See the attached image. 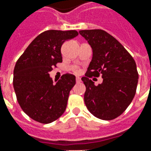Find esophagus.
Returning <instances> with one entry per match:
<instances>
[{
  "label": "esophagus",
  "mask_w": 151,
  "mask_h": 151,
  "mask_svg": "<svg viewBox=\"0 0 151 151\" xmlns=\"http://www.w3.org/2000/svg\"><path fill=\"white\" fill-rule=\"evenodd\" d=\"M81 81H82V80H81V78H80L79 77H77V78H76V82H78V83L81 82Z\"/></svg>",
  "instance_id": "obj_1"
}]
</instances>
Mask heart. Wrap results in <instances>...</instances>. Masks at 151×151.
I'll return each instance as SVG.
<instances>
[{"label": "heart", "mask_w": 151, "mask_h": 151, "mask_svg": "<svg viewBox=\"0 0 151 151\" xmlns=\"http://www.w3.org/2000/svg\"><path fill=\"white\" fill-rule=\"evenodd\" d=\"M76 72H78V71H76Z\"/></svg>", "instance_id": "1"}]
</instances>
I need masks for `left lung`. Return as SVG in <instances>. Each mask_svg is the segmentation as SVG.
<instances>
[{
	"label": "left lung",
	"instance_id": "obj_1",
	"mask_svg": "<svg viewBox=\"0 0 151 151\" xmlns=\"http://www.w3.org/2000/svg\"><path fill=\"white\" fill-rule=\"evenodd\" d=\"M91 47L93 56L82 80L84 101L99 119L113 120L125 111L136 93L138 73L135 60L122 44L103 30L79 31ZM101 74L103 82L95 86L89 79Z\"/></svg>",
	"mask_w": 151,
	"mask_h": 151
}]
</instances>
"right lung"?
Returning a JSON list of instances; mask_svg holds the SVG:
<instances>
[{
    "label": "right lung",
    "instance_id": "add662e5",
    "mask_svg": "<svg viewBox=\"0 0 151 151\" xmlns=\"http://www.w3.org/2000/svg\"><path fill=\"white\" fill-rule=\"evenodd\" d=\"M78 32L49 30L39 35L25 50L14 70V89L25 113L40 123L49 124L65 112L75 76L66 73L53 83L49 72L62 61L61 46Z\"/></svg>",
    "mask_w": 151,
    "mask_h": 151
}]
</instances>
